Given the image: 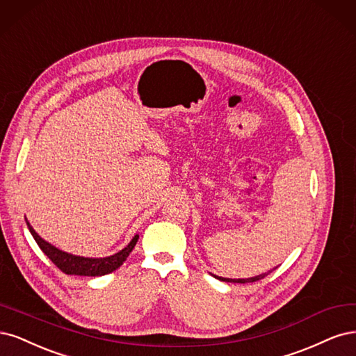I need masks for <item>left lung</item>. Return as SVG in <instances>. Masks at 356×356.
<instances>
[{
    "label": "left lung",
    "mask_w": 356,
    "mask_h": 356,
    "mask_svg": "<svg viewBox=\"0 0 356 356\" xmlns=\"http://www.w3.org/2000/svg\"><path fill=\"white\" fill-rule=\"evenodd\" d=\"M273 269H277V268H273ZM272 269V270H273ZM272 270H269V272H266V273H260V275H257V277H253V278H238V280H232V278H222V277H217V275H213L214 278H217V280H220V281H226V282H239V284H245V282H256V281H260V280H263L265 277H268V275L272 272Z\"/></svg>",
    "instance_id": "left-lung-1"
}]
</instances>
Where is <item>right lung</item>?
<instances>
[{"instance_id": "obj_1", "label": "right lung", "mask_w": 356, "mask_h": 356, "mask_svg": "<svg viewBox=\"0 0 356 356\" xmlns=\"http://www.w3.org/2000/svg\"><path fill=\"white\" fill-rule=\"evenodd\" d=\"M26 225L33 239L37 241L38 247L42 250V253L47 256L57 268H59L62 272H65L66 275H81V277H102V275L117 270L125 261V259L129 257V254L131 253L137 243V239H139V235H134V238L130 241V244L127 247L109 257H99V259L81 257V256L65 253V251L56 248L54 245L49 244L47 241H44L35 231H33V227L29 225L28 220H26Z\"/></svg>"}]
</instances>
